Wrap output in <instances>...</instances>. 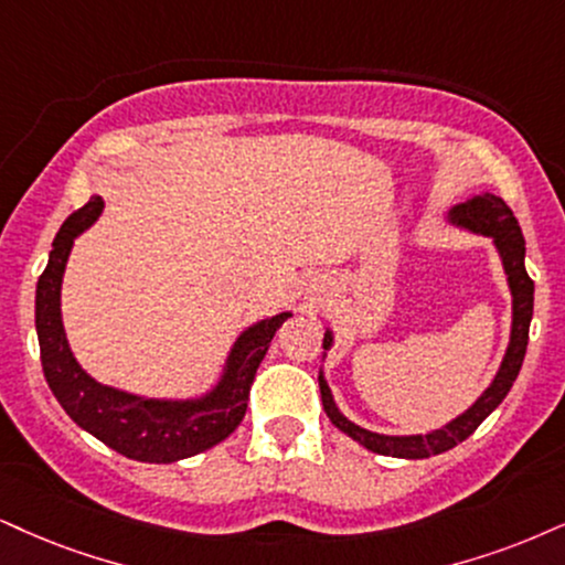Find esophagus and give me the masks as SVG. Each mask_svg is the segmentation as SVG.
I'll return each mask as SVG.
<instances>
[{
	"label": "esophagus",
	"mask_w": 565,
	"mask_h": 565,
	"mask_svg": "<svg viewBox=\"0 0 565 565\" xmlns=\"http://www.w3.org/2000/svg\"><path fill=\"white\" fill-rule=\"evenodd\" d=\"M315 294H317V290H309V296H306V298H309V301H315Z\"/></svg>",
	"instance_id": "obj_1"
}]
</instances>
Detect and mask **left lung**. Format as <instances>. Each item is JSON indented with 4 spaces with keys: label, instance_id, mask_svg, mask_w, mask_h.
I'll return each instance as SVG.
<instances>
[{
    "label": "left lung",
    "instance_id": "left-lung-1",
    "mask_svg": "<svg viewBox=\"0 0 565 565\" xmlns=\"http://www.w3.org/2000/svg\"><path fill=\"white\" fill-rule=\"evenodd\" d=\"M448 220L452 225L471 230L477 235H487L495 243L500 262H503L508 288H511L513 298V322H511V340H508L503 364H500L495 380L490 382V387L475 401V406H469L461 416L445 424L440 429H431L427 435H380V431H369L351 419H345L335 406L330 385H327L324 374L319 372V393H322V406L324 414L330 416V422L335 424L340 431H345L348 437H353L359 445H364L366 450L380 452V456H393V458H429L437 452H445L456 448L458 443H463L466 437L482 424L487 416L495 411L508 390L516 382L521 364L526 356V343H529V322H532L534 311V282L526 275L524 267V235L516 217H513L511 209L505 206V201L492 193H479V196L463 201V204L450 206ZM332 345V332H324V351H330Z\"/></svg>",
    "mask_w": 565,
    "mask_h": 565
}]
</instances>
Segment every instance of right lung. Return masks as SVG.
Here are the masks:
<instances>
[{
	"label": "right lung",
	"instance_id": "obj_1",
	"mask_svg": "<svg viewBox=\"0 0 565 565\" xmlns=\"http://www.w3.org/2000/svg\"><path fill=\"white\" fill-rule=\"evenodd\" d=\"M102 209V196H90L86 206L65 220L49 250V264L36 285L41 366H44V377L54 398L81 429L134 461L175 463L180 458H191L214 448L227 435H233L246 416L248 390L256 377V369L290 311L262 319L243 330L230 348L220 382L201 398H143V395L102 385L88 377L75 361L60 311L62 275H65L70 248L83 230L94 225Z\"/></svg>",
	"mask_w": 565,
	"mask_h": 565
}]
</instances>
